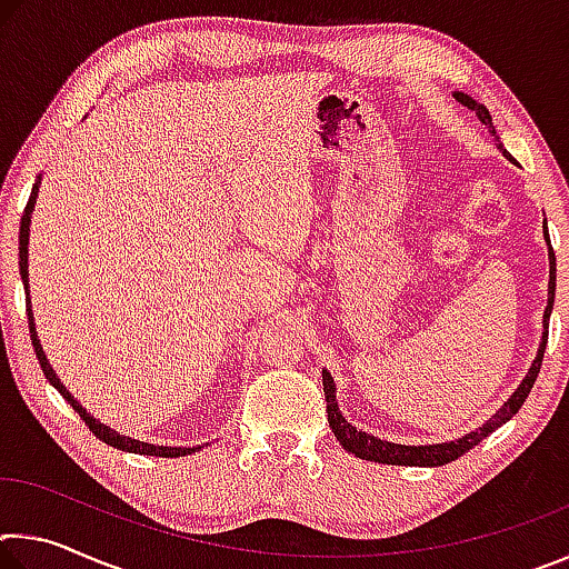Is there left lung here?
<instances>
[{"label": "left lung", "instance_id": "obj_1", "mask_svg": "<svg viewBox=\"0 0 569 569\" xmlns=\"http://www.w3.org/2000/svg\"><path fill=\"white\" fill-rule=\"evenodd\" d=\"M451 98L457 102L465 104L467 110H471L477 114V120L481 122V128H485L489 134L495 138V146L502 150V156L512 160V156L505 150L502 140H499V134L495 130V122H492V114L485 108V104L477 102L475 98H469L465 92H451ZM545 240H547V256H550V286H547V308H545V316H542V341H539V349L532 366H529L527 377L519 381V387L512 391V397H509L502 409H499L492 419H487L481 423L479 429L469 431V435L459 437L455 441H441V445H393V441L387 439H379L373 435H366V431L356 429L353 423L346 421V417L339 409V399H336V383L333 377L329 373V369L321 371L323 377V393H326V413H329V427L333 431V437L339 439V445L349 451V455L359 457V459H369V461H379V465H399V467H441V465H449V461L459 459L461 455H467L469 449H475L481 439H487L492 431H497L502 427L505 421H509L515 417V413L522 409L525 399L529 397V391H532L535 381H537V373H539V366H542V356L547 349V329H550V313H552V306H555V281H557V263H555V250L550 246V236H547V226H545Z\"/></svg>", "mask_w": 569, "mask_h": 569}]
</instances>
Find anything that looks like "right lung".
Returning <instances> with one entry per match:
<instances>
[{"mask_svg": "<svg viewBox=\"0 0 569 569\" xmlns=\"http://www.w3.org/2000/svg\"><path fill=\"white\" fill-rule=\"evenodd\" d=\"M40 182H42V176H37L34 186H32V196H30V200H27V208H24V213H22V220H19V276H22V283H24L27 319H30L32 346H34L37 361H40L47 381H50L52 387L62 393V399L70 403V407L77 413H80V417L84 419V423H88V427H90L92 435L98 437V439H102L104 445H110L114 449H122V451H132V455H148V457H186V455H192V451H198L200 447H160V445H148V441H140V439H132V437H122L120 431L110 429L108 423H102L100 419H94L92 413H88V409H84L82 403L72 397L70 389L64 387V383L60 381V377H57L54 369L50 366V361H47V353H44L42 343H40V336H37V329H34V313H32V298H30V226H32V213H34V206H37V192H40Z\"/></svg>", "mask_w": 569, "mask_h": 569, "instance_id": "obj_1", "label": "right lung"}]
</instances>
